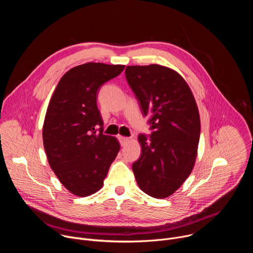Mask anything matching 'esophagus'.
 <instances>
[{"label":"esophagus","instance_id":"34e87169","mask_svg":"<svg viewBox=\"0 0 253 253\" xmlns=\"http://www.w3.org/2000/svg\"><path fill=\"white\" fill-rule=\"evenodd\" d=\"M118 140H119V142L121 144V146H125L126 144L130 141V138L124 137V136H118Z\"/></svg>","mask_w":253,"mask_h":253}]
</instances>
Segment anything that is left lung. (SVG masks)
<instances>
[{"label":"left lung","mask_w":253,"mask_h":253,"mask_svg":"<svg viewBox=\"0 0 253 253\" xmlns=\"http://www.w3.org/2000/svg\"><path fill=\"white\" fill-rule=\"evenodd\" d=\"M125 75L151 135L140 134L142 152L132 169L138 186L154 198L173 194L195 164L200 117L191 89L176 71L157 64L127 66Z\"/></svg>","instance_id":"8db88e82"}]
</instances>
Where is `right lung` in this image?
Wrapping results in <instances>:
<instances>
[{"label": "right lung", "mask_w": 253, "mask_h": 253, "mask_svg": "<svg viewBox=\"0 0 253 253\" xmlns=\"http://www.w3.org/2000/svg\"><path fill=\"white\" fill-rule=\"evenodd\" d=\"M124 68L94 62L72 68L49 102L43 125L48 162L63 186L76 196H89L102 188L120 150L115 137L103 134L97 93Z\"/></svg>", "instance_id": "1"}]
</instances>
